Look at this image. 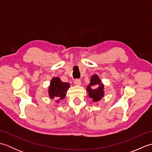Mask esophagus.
I'll use <instances>...</instances> for the list:
<instances>
[{
    "label": "esophagus",
    "mask_w": 152,
    "mask_h": 152,
    "mask_svg": "<svg viewBox=\"0 0 152 152\" xmlns=\"http://www.w3.org/2000/svg\"><path fill=\"white\" fill-rule=\"evenodd\" d=\"M74 83L75 86H81V81H80V80L78 79H76L74 81Z\"/></svg>",
    "instance_id": "1"
}]
</instances>
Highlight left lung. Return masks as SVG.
<instances>
[{
  "mask_svg": "<svg viewBox=\"0 0 152 152\" xmlns=\"http://www.w3.org/2000/svg\"><path fill=\"white\" fill-rule=\"evenodd\" d=\"M104 85L101 82L97 74L93 75L90 80L89 86L87 87V91L92 101L96 102L102 99L104 96Z\"/></svg>",
  "mask_w": 152,
  "mask_h": 152,
  "instance_id": "left-lung-1",
  "label": "left lung"
}]
</instances>
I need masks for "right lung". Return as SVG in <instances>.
Returning <instances> with one entry per match:
<instances>
[{
  "instance_id": "add662e5",
  "label": "right lung",
  "mask_w": 152,
  "mask_h": 152,
  "mask_svg": "<svg viewBox=\"0 0 152 152\" xmlns=\"http://www.w3.org/2000/svg\"><path fill=\"white\" fill-rule=\"evenodd\" d=\"M70 87V85L69 83L62 82L59 77H53L48 87V95L51 99H58L56 102L59 103L60 100L65 98Z\"/></svg>"
}]
</instances>
